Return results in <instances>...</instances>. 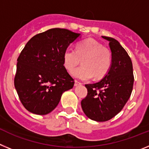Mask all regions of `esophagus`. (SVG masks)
<instances>
[{
  "label": "esophagus",
  "instance_id": "1",
  "mask_svg": "<svg viewBox=\"0 0 149 149\" xmlns=\"http://www.w3.org/2000/svg\"><path fill=\"white\" fill-rule=\"evenodd\" d=\"M81 83L79 82V81H74V86H81Z\"/></svg>",
  "mask_w": 149,
  "mask_h": 149
}]
</instances>
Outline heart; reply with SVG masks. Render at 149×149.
<instances>
[{"label": "heart", "mask_w": 149, "mask_h": 149, "mask_svg": "<svg viewBox=\"0 0 149 149\" xmlns=\"http://www.w3.org/2000/svg\"><path fill=\"white\" fill-rule=\"evenodd\" d=\"M82 60L83 65L73 68ZM63 65L72 75L82 81H89L95 76L101 78L108 73L112 64L111 52L108 48L93 39L81 41L76 50L68 48L63 55Z\"/></svg>", "instance_id": "1"}]
</instances>
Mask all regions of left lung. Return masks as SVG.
<instances>
[{
  "label": "left lung",
  "instance_id": "1",
  "mask_svg": "<svg viewBox=\"0 0 149 149\" xmlns=\"http://www.w3.org/2000/svg\"><path fill=\"white\" fill-rule=\"evenodd\" d=\"M102 38L109 42L111 67L101 81L85 85L88 93L81 101L85 115L96 122H106L119 113L131 96L134 81L132 62L125 50L116 39Z\"/></svg>",
  "mask_w": 149,
  "mask_h": 149
}]
</instances>
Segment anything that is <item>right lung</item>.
Listing matches in <instances>:
<instances>
[{
    "instance_id": "right-lung-1",
    "label": "right lung",
    "mask_w": 149,
    "mask_h": 149,
    "mask_svg": "<svg viewBox=\"0 0 149 149\" xmlns=\"http://www.w3.org/2000/svg\"><path fill=\"white\" fill-rule=\"evenodd\" d=\"M66 29L53 28L34 36L17 60L14 84L24 107L32 113L46 115L58 105L74 80L63 65V52L81 38Z\"/></svg>"
}]
</instances>
